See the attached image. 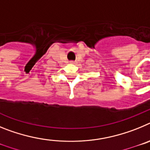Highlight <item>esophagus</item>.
Returning <instances> with one entry per match:
<instances>
[{
  "label": "esophagus",
  "mask_w": 150,
  "mask_h": 150,
  "mask_svg": "<svg viewBox=\"0 0 150 150\" xmlns=\"http://www.w3.org/2000/svg\"><path fill=\"white\" fill-rule=\"evenodd\" d=\"M71 62V64H75V63H76V62H75V61H71V62Z\"/></svg>",
  "instance_id": "esophagus-1"
}]
</instances>
